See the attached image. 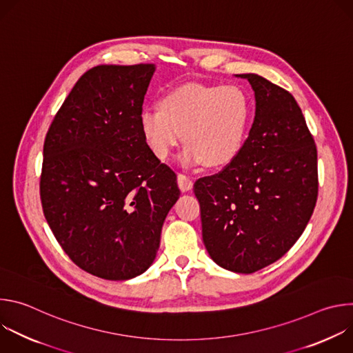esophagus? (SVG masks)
I'll return each instance as SVG.
<instances>
[{"instance_id":"obj_1","label":"esophagus","mask_w":353,"mask_h":353,"mask_svg":"<svg viewBox=\"0 0 353 353\" xmlns=\"http://www.w3.org/2000/svg\"><path fill=\"white\" fill-rule=\"evenodd\" d=\"M177 184H179V188H180L183 192L190 191V190L192 188V185H194L192 179L188 177V176H185V174H181V173L177 174Z\"/></svg>"}]
</instances>
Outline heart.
<instances>
[{
  "mask_svg": "<svg viewBox=\"0 0 353 353\" xmlns=\"http://www.w3.org/2000/svg\"><path fill=\"white\" fill-rule=\"evenodd\" d=\"M250 121L251 102L236 85H184L166 93L161 106L139 112L150 152L166 159L183 138L187 145L179 159L188 168L230 163L244 145Z\"/></svg>",
  "mask_w": 353,
  "mask_h": 353,
  "instance_id": "b5f03b06",
  "label": "heart"
}]
</instances>
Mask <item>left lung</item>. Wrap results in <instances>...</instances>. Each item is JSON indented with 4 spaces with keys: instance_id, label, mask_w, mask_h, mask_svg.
Here are the masks:
<instances>
[{
    "instance_id": "1",
    "label": "left lung",
    "mask_w": 353,
    "mask_h": 353,
    "mask_svg": "<svg viewBox=\"0 0 353 353\" xmlns=\"http://www.w3.org/2000/svg\"><path fill=\"white\" fill-rule=\"evenodd\" d=\"M256 116L240 154L218 174L198 179L203 240L211 259L239 274L285 256L317 201V149L294 97L257 74Z\"/></svg>"
}]
</instances>
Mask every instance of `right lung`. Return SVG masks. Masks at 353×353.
I'll list each match as a JSON object with an SVG mask.
<instances>
[{
    "label": "right lung",
    "mask_w": 353,
    "mask_h": 353,
    "mask_svg": "<svg viewBox=\"0 0 353 353\" xmlns=\"http://www.w3.org/2000/svg\"><path fill=\"white\" fill-rule=\"evenodd\" d=\"M154 72L155 64L86 71L44 139L46 221L79 268L109 281L152 265L180 195L174 172L150 152L139 127Z\"/></svg>",
    "instance_id": "1"
}]
</instances>
